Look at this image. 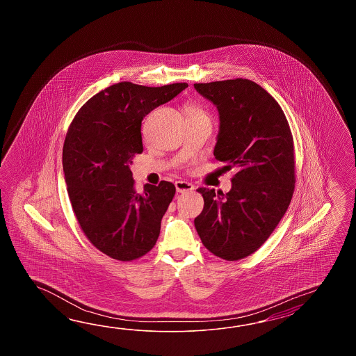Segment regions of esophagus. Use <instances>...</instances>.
Masks as SVG:
<instances>
[{
	"instance_id": "esophagus-1",
	"label": "esophagus",
	"mask_w": 356,
	"mask_h": 356,
	"mask_svg": "<svg viewBox=\"0 0 356 356\" xmlns=\"http://www.w3.org/2000/svg\"><path fill=\"white\" fill-rule=\"evenodd\" d=\"M175 189L178 193H187V192H192L195 189V186L189 181H175Z\"/></svg>"
}]
</instances>
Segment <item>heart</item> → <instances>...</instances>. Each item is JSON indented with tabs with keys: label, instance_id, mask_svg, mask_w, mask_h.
<instances>
[{
	"label": "heart",
	"instance_id": "heart-1",
	"mask_svg": "<svg viewBox=\"0 0 356 356\" xmlns=\"http://www.w3.org/2000/svg\"><path fill=\"white\" fill-rule=\"evenodd\" d=\"M189 113L191 114H196V109L193 108V106H191V108H188Z\"/></svg>",
	"mask_w": 356,
	"mask_h": 356
}]
</instances>
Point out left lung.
<instances>
[{"label": "left lung", "mask_w": 356, "mask_h": 356, "mask_svg": "<svg viewBox=\"0 0 356 356\" xmlns=\"http://www.w3.org/2000/svg\"><path fill=\"white\" fill-rule=\"evenodd\" d=\"M219 112L215 159L235 168L227 193L198 188L195 227L215 256L238 261L267 241L294 193V143L286 117L267 91L247 79L195 83Z\"/></svg>", "instance_id": "8db88e82"}]
</instances>
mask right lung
<instances>
[{
  "label": "right lung",
  "mask_w": 356,
  "mask_h": 356,
  "mask_svg": "<svg viewBox=\"0 0 356 356\" xmlns=\"http://www.w3.org/2000/svg\"><path fill=\"white\" fill-rule=\"evenodd\" d=\"M187 86L114 83L89 99L68 129L62 152L68 197L88 239L109 257L136 259L158 241L175 184H146L137 193L129 167L144 150L145 115Z\"/></svg>",
  "instance_id": "add662e5"
}]
</instances>
